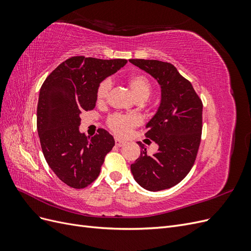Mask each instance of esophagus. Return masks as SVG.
Returning <instances> with one entry per match:
<instances>
[{"label":"esophagus","instance_id":"esophagus-1","mask_svg":"<svg viewBox=\"0 0 251 251\" xmlns=\"http://www.w3.org/2000/svg\"><path fill=\"white\" fill-rule=\"evenodd\" d=\"M115 146L118 147V148L124 147V146H125V141L120 140V139H118V138H115Z\"/></svg>","mask_w":251,"mask_h":251}]
</instances>
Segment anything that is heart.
Wrapping results in <instances>:
<instances>
[{"instance_id": "heart-1", "label": "heart", "mask_w": 251, "mask_h": 251, "mask_svg": "<svg viewBox=\"0 0 251 251\" xmlns=\"http://www.w3.org/2000/svg\"><path fill=\"white\" fill-rule=\"evenodd\" d=\"M128 87H130L133 95L138 100H146L150 95L151 83L150 78L143 73H133L128 75L126 79ZM112 82L109 78L101 80L96 89V100L98 103H102L109 95ZM139 125L137 117L132 115H121V114H114L107 119V126L110 130L120 137H125L130 134L135 126Z\"/></svg>"}]
</instances>
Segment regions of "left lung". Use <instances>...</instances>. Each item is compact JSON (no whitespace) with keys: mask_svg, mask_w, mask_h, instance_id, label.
Listing matches in <instances>:
<instances>
[{"mask_svg":"<svg viewBox=\"0 0 251 251\" xmlns=\"http://www.w3.org/2000/svg\"><path fill=\"white\" fill-rule=\"evenodd\" d=\"M130 63L151 75L161 89L160 104L144 134L158 144V151L148 155L147 148L138 141L143 151L131 164V172L148 191L168 189L193 168L201 140L203 104L192 83L172 64L156 59H130Z\"/></svg>","mask_w":251,"mask_h":251,"instance_id":"left-lung-1","label":"left lung"}]
</instances>
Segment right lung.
I'll list each match as a JSON object with an SVG mask.
<instances>
[{
    "instance_id": "obj_1",
    "label": "right lung",
    "mask_w": 251,
    "mask_h": 251,
    "mask_svg": "<svg viewBox=\"0 0 251 251\" xmlns=\"http://www.w3.org/2000/svg\"><path fill=\"white\" fill-rule=\"evenodd\" d=\"M126 63L120 58L73 56L53 70L40 90L36 126L43 154L53 173L70 187L92 183L115 146L103 128L93 137L80 133V114L95 108L100 82Z\"/></svg>"
}]
</instances>
